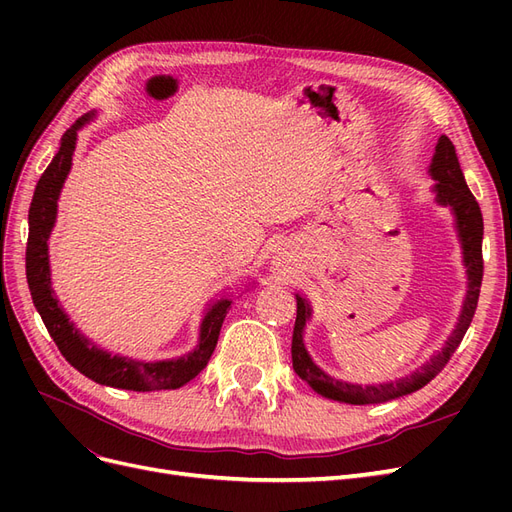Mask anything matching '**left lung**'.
Listing matches in <instances>:
<instances>
[{
	"label": "left lung",
	"instance_id": "left-lung-1",
	"mask_svg": "<svg viewBox=\"0 0 512 512\" xmlns=\"http://www.w3.org/2000/svg\"><path fill=\"white\" fill-rule=\"evenodd\" d=\"M429 175L433 181H436L433 183L436 203L442 207H448L455 215V228L461 243L463 267H466V275H468L466 299H463L461 314L457 318L455 329L451 337L444 342L442 350L433 354L425 365L412 371L410 376L391 380V382H380V384H352V382H344L329 376L327 371L320 369L314 363L312 356H309L303 342V333H305V324L309 322V318H312V305H309V301L301 297V294H294V297H297V320H294V333H292V367L299 374V378H303L322 397L342 401V404L365 406V404H384V401H391L423 389L427 382H431L444 369V365L448 363V359H451L453 352L461 344L463 335H466L470 327L476 312L480 282H483V213H480L476 198L472 196L466 177L461 173L455 145L451 143V138L444 134L438 138L436 153H433L431 164H429Z\"/></svg>",
	"mask_w": 512,
	"mask_h": 512
}]
</instances>
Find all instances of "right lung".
I'll use <instances>...</instances> for the list:
<instances>
[{"label": "right lung", "mask_w": 512, "mask_h": 512, "mask_svg": "<svg viewBox=\"0 0 512 512\" xmlns=\"http://www.w3.org/2000/svg\"><path fill=\"white\" fill-rule=\"evenodd\" d=\"M96 113H87L66 130L61 136L59 151L51 164L42 173L36 192L29 207V237L25 252V269L27 284L32 290V299L38 314L44 322L46 331L51 333L53 342L59 352L66 356V361L79 369L83 376L91 378L98 384L113 386V389L126 391H162V389H179L188 384L203 371L211 359V354L218 344L222 322L228 314L232 299L222 297L209 303L205 316L200 320L198 344L188 354H181L177 359L162 361H143L132 356L113 354L83 335L70 316L64 312L55 290L51 286V265H49V237L57 220V200L61 188L68 179L72 168V156L76 149V134Z\"/></svg>", "instance_id": "right-lung-1"}]
</instances>
